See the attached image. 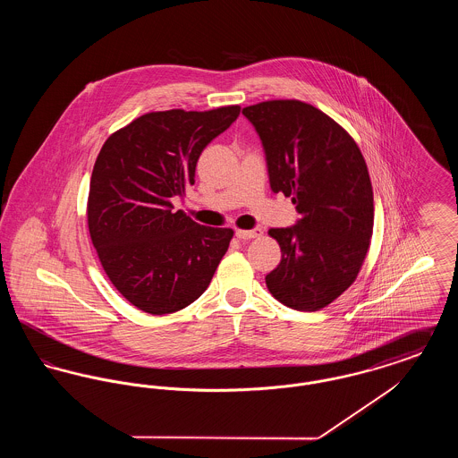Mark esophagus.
Returning <instances> with one entry per match:
<instances>
[{
	"instance_id": "34e87169",
	"label": "esophagus",
	"mask_w": 458,
	"mask_h": 458,
	"mask_svg": "<svg viewBox=\"0 0 458 458\" xmlns=\"http://www.w3.org/2000/svg\"><path fill=\"white\" fill-rule=\"evenodd\" d=\"M235 235H237V239L240 240L258 239V237H261L262 230L261 228H254V230H237Z\"/></svg>"
}]
</instances>
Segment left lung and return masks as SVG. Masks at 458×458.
I'll list each match as a JSON object with an SVG mask.
<instances>
[{"label": "left lung", "mask_w": 458, "mask_h": 458, "mask_svg": "<svg viewBox=\"0 0 458 458\" xmlns=\"http://www.w3.org/2000/svg\"><path fill=\"white\" fill-rule=\"evenodd\" d=\"M242 113L261 137L271 191L292 197L301 215L295 226L267 232L282 249L267 290L295 310H319L355 282L369 250L368 165L349 131L304 101H262Z\"/></svg>", "instance_id": "obj_1"}]
</instances>
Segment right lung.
Wrapping results in <instances>:
<instances>
[{
	"instance_id": "obj_1",
	"label": "right lung",
	"mask_w": 458,
	"mask_h": 458,
	"mask_svg": "<svg viewBox=\"0 0 458 458\" xmlns=\"http://www.w3.org/2000/svg\"><path fill=\"white\" fill-rule=\"evenodd\" d=\"M240 106L151 111L111 133L90 176L88 225L113 286L137 309L172 314L209 286L233 237L199 225L174 197L194 185L204 148L239 116Z\"/></svg>"
}]
</instances>
